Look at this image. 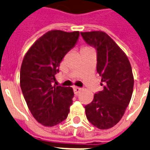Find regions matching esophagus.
Here are the masks:
<instances>
[{
  "instance_id": "34e87169",
  "label": "esophagus",
  "mask_w": 150,
  "mask_h": 150,
  "mask_svg": "<svg viewBox=\"0 0 150 150\" xmlns=\"http://www.w3.org/2000/svg\"><path fill=\"white\" fill-rule=\"evenodd\" d=\"M74 94H75L76 96H77V95L81 91V88H77V87H74Z\"/></svg>"
}]
</instances>
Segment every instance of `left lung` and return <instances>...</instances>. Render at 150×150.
<instances>
[{
	"label": "left lung",
	"instance_id": "1",
	"mask_svg": "<svg viewBox=\"0 0 150 150\" xmlns=\"http://www.w3.org/2000/svg\"><path fill=\"white\" fill-rule=\"evenodd\" d=\"M87 44L97 52V72L103 90L95 94L85 105L88 121L99 129L113 127L125 113L132 98L134 77L127 55L110 36L102 31L81 33Z\"/></svg>",
	"mask_w": 150,
	"mask_h": 150
}]
</instances>
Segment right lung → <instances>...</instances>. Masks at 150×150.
Returning a JSON list of instances; mask_svg holds the SVG:
<instances>
[{"instance_id": "add662e5", "label": "right lung", "mask_w": 150, "mask_h": 150, "mask_svg": "<svg viewBox=\"0 0 150 150\" xmlns=\"http://www.w3.org/2000/svg\"><path fill=\"white\" fill-rule=\"evenodd\" d=\"M80 33L51 30L36 40L24 56L20 87L29 110L38 122L52 127L67 118L72 88L53 85L60 62L78 40Z\"/></svg>"}]
</instances>
